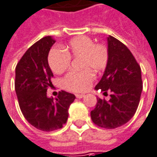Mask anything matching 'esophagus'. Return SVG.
<instances>
[{"instance_id":"1","label":"esophagus","mask_w":157,"mask_h":157,"mask_svg":"<svg viewBox=\"0 0 157 157\" xmlns=\"http://www.w3.org/2000/svg\"><path fill=\"white\" fill-rule=\"evenodd\" d=\"M75 96L78 99H82V98L85 97V94H75Z\"/></svg>"}]
</instances>
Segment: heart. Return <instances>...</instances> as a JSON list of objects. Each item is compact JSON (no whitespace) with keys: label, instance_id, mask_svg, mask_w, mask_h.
Returning a JSON list of instances; mask_svg holds the SVG:
<instances>
[{"label":"heart","instance_id":"obj_1","mask_svg":"<svg viewBox=\"0 0 157 157\" xmlns=\"http://www.w3.org/2000/svg\"><path fill=\"white\" fill-rule=\"evenodd\" d=\"M64 51L53 48L49 53L48 63L56 74H62L70 65V57L81 58V68L87 70L70 72L63 79V86L74 92H84L91 86L94 75L87 68L95 72L105 70L109 60V53L105 45L94 44L91 38L80 36L72 39Z\"/></svg>","mask_w":157,"mask_h":157}]
</instances>
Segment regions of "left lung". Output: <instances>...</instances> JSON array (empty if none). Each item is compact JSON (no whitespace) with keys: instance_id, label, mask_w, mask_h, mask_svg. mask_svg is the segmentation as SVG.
I'll list each match as a JSON object with an SVG mask.
<instances>
[{"instance_id":"obj_1","label":"left lung","mask_w":157,"mask_h":157,"mask_svg":"<svg viewBox=\"0 0 157 157\" xmlns=\"http://www.w3.org/2000/svg\"><path fill=\"white\" fill-rule=\"evenodd\" d=\"M109 60L95 90L104 95L111 93L109 101L97 98L91 119L98 126L115 129L126 124L134 116L140 101L143 82L141 69L123 43L107 37Z\"/></svg>"}]
</instances>
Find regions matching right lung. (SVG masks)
<instances>
[{"label": "right lung", "mask_w": 157, "mask_h": 157, "mask_svg": "<svg viewBox=\"0 0 157 157\" xmlns=\"http://www.w3.org/2000/svg\"><path fill=\"white\" fill-rule=\"evenodd\" d=\"M52 36L41 38L21 57L15 69V92L25 119L44 132L63 127L69 117V108L75 99L73 94L61 91L57 98L47 96L53 73L48 55L55 44Z\"/></svg>", "instance_id": "right-lung-1"}]
</instances>
